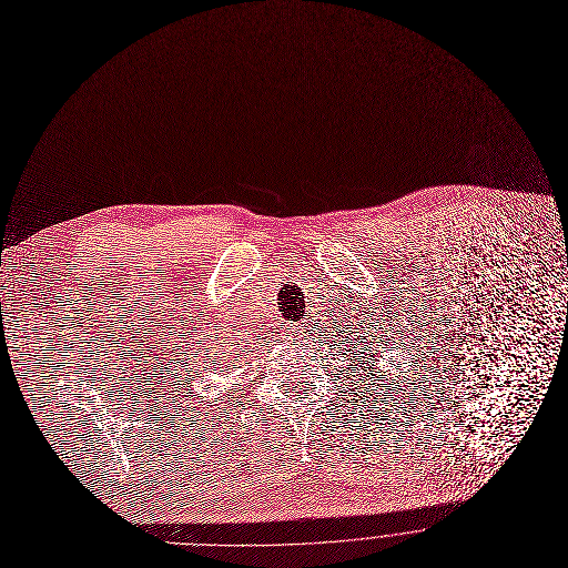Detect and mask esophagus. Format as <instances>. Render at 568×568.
Returning a JSON list of instances; mask_svg holds the SVG:
<instances>
[{
  "mask_svg": "<svg viewBox=\"0 0 568 568\" xmlns=\"http://www.w3.org/2000/svg\"><path fill=\"white\" fill-rule=\"evenodd\" d=\"M285 335H290V337H292V339H296V331H292V328H290V331H287V333H285Z\"/></svg>",
  "mask_w": 568,
  "mask_h": 568,
  "instance_id": "obj_1",
  "label": "esophagus"
}]
</instances>
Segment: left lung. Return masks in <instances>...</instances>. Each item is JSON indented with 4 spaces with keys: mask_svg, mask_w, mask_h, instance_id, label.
I'll return each mask as SVG.
<instances>
[{
    "mask_svg": "<svg viewBox=\"0 0 568 568\" xmlns=\"http://www.w3.org/2000/svg\"><path fill=\"white\" fill-rule=\"evenodd\" d=\"M357 357H359V355H357Z\"/></svg>",
    "mask_w": 568,
    "mask_h": 568,
    "instance_id": "obj_1",
    "label": "left lung"
}]
</instances>
